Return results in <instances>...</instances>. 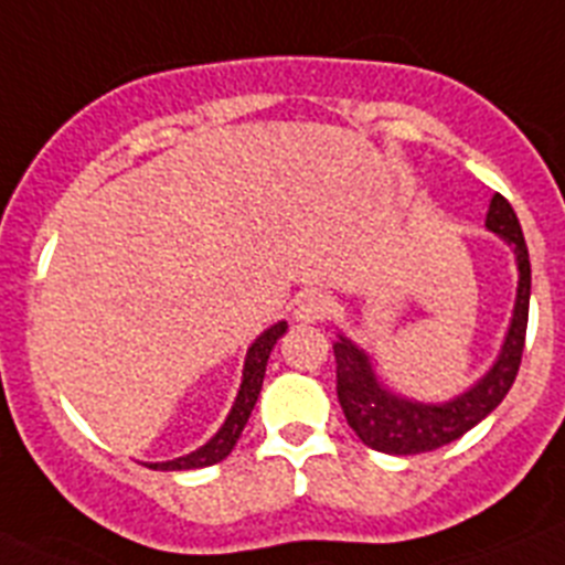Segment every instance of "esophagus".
<instances>
[{"label": "esophagus", "instance_id": "34e87169", "mask_svg": "<svg viewBox=\"0 0 565 565\" xmlns=\"http://www.w3.org/2000/svg\"><path fill=\"white\" fill-rule=\"evenodd\" d=\"M333 313L331 297L319 291H308L297 299V308H294V317L297 322H306V326H313V322H322Z\"/></svg>", "mask_w": 565, "mask_h": 565}]
</instances>
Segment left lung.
Wrapping results in <instances>:
<instances>
[{
    "label": "left lung",
    "instance_id": "1",
    "mask_svg": "<svg viewBox=\"0 0 565 565\" xmlns=\"http://www.w3.org/2000/svg\"><path fill=\"white\" fill-rule=\"evenodd\" d=\"M487 228L507 239L515 252L518 299L515 311H512V326H509L495 364L467 393L441 404L402 398L384 391V384H379L376 373H373L371 356L356 348L351 339L339 337V342L333 344L339 404H342V413L353 433L371 450L391 452V456H416V452L438 450L444 444L456 441L463 433L472 430L478 422H483L503 402L515 382L523 342H526L532 266H529V248L518 214L503 194H495L489 201Z\"/></svg>",
    "mask_w": 565,
    "mask_h": 565
}]
</instances>
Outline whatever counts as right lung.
<instances>
[{
    "label": "right lung",
    "instance_id": "obj_1",
    "mask_svg": "<svg viewBox=\"0 0 565 565\" xmlns=\"http://www.w3.org/2000/svg\"><path fill=\"white\" fill-rule=\"evenodd\" d=\"M286 322H277L268 331L259 333L254 339V344L248 348L246 353V364H243V384H239L237 398L232 404V413L226 416L223 427L203 444L201 450L189 452L183 458H174V461H161V463H147L149 469H163V472H172V469H201V467H212V463L223 461L228 452L234 450V444H237L239 433L246 427L248 416H252L254 404H257L259 391H263V376H266V364L268 356H271L274 344L277 339L286 333Z\"/></svg>",
    "mask_w": 565,
    "mask_h": 565
}]
</instances>
